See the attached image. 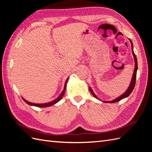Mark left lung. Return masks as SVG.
I'll use <instances>...</instances> for the list:
<instances>
[{
  "label": "left lung",
  "instance_id": "obj_1",
  "mask_svg": "<svg viewBox=\"0 0 152 152\" xmlns=\"http://www.w3.org/2000/svg\"><path fill=\"white\" fill-rule=\"evenodd\" d=\"M129 40H130V42L131 44V48H132V53L133 55V57H134V72H133V74H132V79H131V83L129 84V86L128 87L125 93L124 94H122V95H121L120 96H118V98H115V99H113L112 101H109V102H106V101H103V102L104 103H116L119 102V101H121V99H124V98H126L127 97H128L131 94V93H132V91H133L134 88V86H135V84H136V73H137V58L136 56V54L134 53V50H133V44H132V42L131 39H129ZM89 89L91 91V93L92 94L94 98H96V99H99V98L96 96V95L94 94V93L93 92V89H92L91 87H89Z\"/></svg>",
  "mask_w": 152,
  "mask_h": 152
}]
</instances>
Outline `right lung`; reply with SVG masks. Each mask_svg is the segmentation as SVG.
I'll return each instance as SVG.
<instances>
[{"label": "right lung", "mask_w": 152, "mask_h": 152, "mask_svg": "<svg viewBox=\"0 0 152 152\" xmlns=\"http://www.w3.org/2000/svg\"><path fill=\"white\" fill-rule=\"evenodd\" d=\"M68 79H69V77L67 78V79L65 81V86H64V89L62 91L61 94H59V96H58V97L56 99H55L54 100L51 101V102H50L49 103H31L30 102H28V101H26L25 99H24L23 97H22V98H23V101H24L25 103H26L27 104L30 105V106H34V107H40V108H45V107H50V106L54 105V104H55L56 103H57L63 98V95L65 94V90H66V84H67V82L68 80Z\"/></svg>", "instance_id": "add662e5"}]
</instances>
